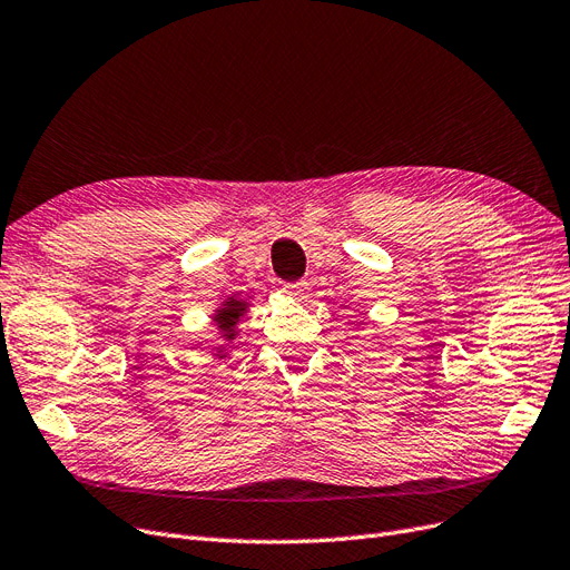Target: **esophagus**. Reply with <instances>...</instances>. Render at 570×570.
<instances>
[{"label": "esophagus", "mask_w": 570, "mask_h": 570, "mask_svg": "<svg viewBox=\"0 0 570 570\" xmlns=\"http://www.w3.org/2000/svg\"><path fill=\"white\" fill-rule=\"evenodd\" d=\"M286 296L296 298V301H303L305 298V291H307V282H291V284H284L282 288Z\"/></svg>", "instance_id": "esophagus-1"}]
</instances>
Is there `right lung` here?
<instances>
[{
  "label": "right lung",
  "mask_w": 570,
  "mask_h": 570,
  "mask_svg": "<svg viewBox=\"0 0 570 570\" xmlns=\"http://www.w3.org/2000/svg\"><path fill=\"white\" fill-rule=\"evenodd\" d=\"M246 309H248V303L246 301H242V298H227L218 309H216V314H214V322L218 324V331L223 333L220 338L223 341H227V343H232L237 338V333H239V328H237V324H239V320L244 317L246 314ZM218 350V360H225L227 356V352H225V345H220V347H216Z\"/></svg>",
  "instance_id": "1"
}]
</instances>
